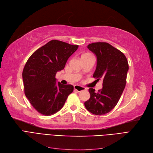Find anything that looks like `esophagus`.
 Here are the masks:
<instances>
[{
	"instance_id": "esophagus-1",
	"label": "esophagus",
	"mask_w": 153,
	"mask_h": 153,
	"mask_svg": "<svg viewBox=\"0 0 153 153\" xmlns=\"http://www.w3.org/2000/svg\"><path fill=\"white\" fill-rule=\"evenodd\" d=\"M74 89L77 91L78 92H81L82 91H85L86 90V88L84 87H82V86H80V85H76L74 86Z\"/></svg>"
}]
</instances>
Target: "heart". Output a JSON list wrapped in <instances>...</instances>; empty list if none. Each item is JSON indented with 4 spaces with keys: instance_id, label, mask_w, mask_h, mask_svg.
Masks as SVG:
<instances>
[{
    "instance_id": "1",
    "label": "heart",
    "mask_w": 153,
    "mask_h": 153,
    "mask_svg": "<svg viewBox=\"0 0 153 153\" xmlns=\"http://www.w3.org/2000/svg\"><path fill=\"white\" fill-rule=\"evenodd\" d=\"M84 55H89V54H84Z\"/></svg>"
}]
</instances>
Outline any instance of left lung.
I'll use <instances>...</instances> for the list:
<instances>
[{
  "label": "left lung",
  "mask_w": 153,
  "mask_h": 153,
  "mask_svg": "<svg viewBox=\"0 0 153 153\" xmlns=\"http://www.w3.org/2000/svg\"><path fill=\"white\" fill-rule=\"evenodd\" d=\"M87 47L96 56L93 76L97 81L103 80V88L98 92L90 88L91 97L84 105L91 113L104 115L116 106L121 98L126 86L128 62L123 52L108 43H93Z\"/></svg>",
  "instance_id": "left-lung-1"
}]
</instances>
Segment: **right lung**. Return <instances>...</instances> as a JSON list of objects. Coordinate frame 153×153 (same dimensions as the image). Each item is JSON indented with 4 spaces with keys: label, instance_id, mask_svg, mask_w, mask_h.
<instances>
[{
    "label": "right lung",
    "instance_id": "1",
    "mask_svg": "<svg viewBox=\"0 0 153 153\" xmlns=\"http://www.w3.org/2000/svg\"><path fill=\"white\" fill-rule=\"evenodd\" d=\"M78 48V45L52 40L27 60L22 73L25 94L39 113L49 116L57 112L73 91L72 85L57 84L55 75Z\"/></svg>",
    "mask_w": 153,
    "mask_h": 153
}]
</instances>
